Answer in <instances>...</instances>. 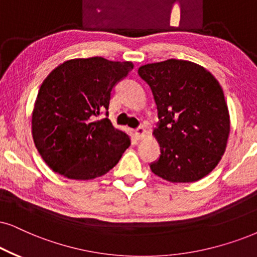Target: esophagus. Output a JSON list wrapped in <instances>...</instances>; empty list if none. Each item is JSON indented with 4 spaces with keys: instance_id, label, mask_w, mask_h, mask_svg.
Instances as JSON below:
<instances>
[{
    "instance_id": "1",
    "label": "esophagus",
    "mask_w": 257,
    "mask_h": 257,
    "mask_svg": "<svg viewBox=\"0 0 257 257\" xmlns=\"http://www.w3.org/2000/svg\"><path fill=\"white\" fill-rule=\"evenodd\" d=\"M136 134H138V136L140 139H142V138H145V135H146V128L144 125H140L139 128H136Z\"/></svg>"
}]
</instances>
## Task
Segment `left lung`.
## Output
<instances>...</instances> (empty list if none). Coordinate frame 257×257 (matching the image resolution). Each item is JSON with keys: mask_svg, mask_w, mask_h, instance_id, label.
<instances>
[{"mask_svg": "<svg viewBox=\"0 0 257 257\" xmlns=\"http://www.w3.org/2000/svg\"><path fill=\"white\" fill-rule=\"evenodd\" d=\"M139 76L158 106L160 158L154 174L171 183H193L215 168L225 152L230 117L219 83L200 65L168 59L147 64Z\"/></svg>", "mask_w": 257, "mask_h": 257, "instance_id": "obj_1", "label": "left lung"}]
</instances>
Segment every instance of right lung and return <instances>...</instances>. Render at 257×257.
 I'll return each instance as SVG.
<instances>
[{"mask_svg":"<svg viewBox=\"0 0 257 257\" xmlns=\"http://www.w3.org/2000/svg\"><path fill=\"white\" fill-rule=\"evenodd\" d=\"M134 67L102 57L67 60L46 77L32 116L35 147L52 170L89 180L117 165L131 139L108 118L111 91ZM106 111L107 117L98 119Z\"/></svg>","mask_w":257,"mask_h":257,"instance_id":"obj_1","label":"right lung"}]
</instances>
